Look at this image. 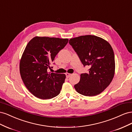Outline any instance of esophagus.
<instances>
[{
	"instance_id": "34e87169",
	"label": "esophagus",
	"mask_w": 132,
	"mask_h": 132,
	"mask_svg": "<svg viewBox=\"0 0 132 132\" xmlns=\"http://www.w3.org/2000/svg\"><path fill=\"white\" fill-rule=\"evenodd\" d=\"M65 75H66V77H67V78H68L70 75H71V74H70V73H67L66 74H65Z\"/></svg>"
}]
</instances>
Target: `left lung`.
<instances>
[{
    "instance_id": "obj_1",
    "label": "left lung",
    "mask_w": 132,
    "mask_h": 132,
    "mask_svg": "<svg viewBox=\"0 0 132 132\" xmlns=\"http://www.w3.org/2000/svg\"><path fill=\"white\" fill-rule=\"evenodd\" d=\"M69 43L82 64L90 67L88 73L80 75V81L74 85L76 91L86 96L101 94L110 84L115 73L114 54L111 45L94 35L71 38Z\"/></svg>"
}]
</instances>
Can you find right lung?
Here are the masks:
<instances>
[{
    "instance_id": "right-lung-1",
    "label": "right lung",
    "mask_w": 132,
    "mask_h": 132,
    "mask_svg": "<svg viewBox=\"0 0 132 132\" xmlns=\"http://www.w3.org/2000/svg\"><path fill=\"white\" fill-rule=\"evenodd\" d=\"M68 40L36 36L27 43L20 61V73L26 88L35 97L46 100L59 94L66 76L47 70Z\"/></svg>"
}]
</instances>
